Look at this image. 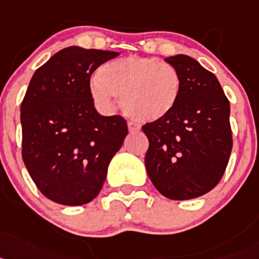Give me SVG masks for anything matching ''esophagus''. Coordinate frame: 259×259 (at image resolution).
Wrapping results in <instances>:
<instances>
[{"instance_id": "esophagus-1", "label": "esophagus", "mask_w": 259, "mask_h": 259, "mask_svg": "<svg viewBox=\"0 0 259 259\" xmlns=\"http://www.w3.org/2000/svg\"><path fill=\"white\" fill-rule=\"evenodd\" d=\"M127 129H129L130 133H137V132H139V130H141V126H139L138 123L129 121V122H127Z\"/></svg>"}]
</instances>
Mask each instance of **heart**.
Instances as JSON below:
<instances>
[{
  "mask_svg": "<svg viewBox=\"0 0 259 259\" xmlns=\"http://www.w3.org/2000/svg\"><path fill=\"white\" fill-rule=\"evenodd\" d=\"M90 89L102 108H111L117 96L130 117L150 122L168 116L176 107L183 91V78L168 62L127 56L103 65Z\"/></svg>",
  "mask_w": 259,
  "mask_h": 259,
  "instance_id": "obj_1",
  "label": "heart"
}]
</instances>
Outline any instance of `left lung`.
Wrapping results in <instances>:
<instances>
[{
	"label": "left lung",
	"mask_w": 259,
	"mask_h": 259,
	"mask_svg": "<svg viewBox=\"0 0 259 259\" xmlns=\"http://www.w3.org/2000/svg\"><path fill=\"white\" fill-rule=\"evenodd\" d=\"M183 78V91L168 116L143 125L148 138L145 164L164 197L184 201L219 184L232 151L229 102L219 80L194 58H165Z\"/></svg>",
	"instance_id": "left-lung-1"
}]
</instances>
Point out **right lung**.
Segmentation results:
<instances>
[{"instance_id":"obj_1","label":"right lung","mask_w":259,"mask_h":259,"mask_svg":"<svg viewBox=\"0 0 259 259\" xmlns=\"http://www.w3.org/2000/svg\"><path fill=\"white\" fill-rule=\"evenodd\" d=\"M118 55L67 47L31 78L21 105L22 157L37 189L56 203L91 202L127 136L123 117L96 112L90 89L92 73Z\"/></svg>"}]
</instances>
